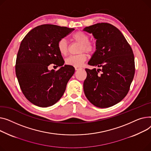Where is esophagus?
Instances as JSON below:
<instances>
[{"mask_svg": "<svg viewBox=\"0 0 151 151\" xmlns=\"http://www.w3.org/2000/svg\"><path fill=\"white\" fill-rule=\"evenodd\" d=\"M82 69L81 67H80V66H75V69L76 70H78V69Z\"/></svg>", "mask_w": 151, "mask_h": 151, "instance_id": "esophagus-1", "label": "esophagus"}]
</instances>
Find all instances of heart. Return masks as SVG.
<instances>
[{"instance_id":"obj_1","label":"heart","mask_w":151,"mask_h":151,"mask_svg":"<svg viewBox=\"0 0 151 151\" xmlns=\"http://www.w3.org/2000/svg\"><path fill=\"white\" fill-rule=\"evenodd\" d=\"M71 39L73 41L81 43L78 52H81L75 55H70L65 60V63L68 65L73 66H81L87 60L88 54H93L96 49V43L90 40V37L87 33L82 31H77L74 33ZM57 48L61 55H66L68 52V44L65 38L60 39L57 43Z\"/></svg>"}]
</instances>
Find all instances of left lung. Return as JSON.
Returning a JSON list of instances; mask_svg holds the SVG:
<instances>
[{"label":"left lung","instance_id":"left-lung-1","mask_svg":"<svg viewBox=\"0 0 151 151\" xmlns=\"http://www.w3.org/2000/svg\"><path fill=\"white\" fill-rule=\"evenodd\" d=\"M84 30L96 39V50L88 64L99 68L85 69V94L97 107H111L130 90L135 70L134 53L122 33L110 24L97 23Z\"/></svg>","mask_w":151,"mask_h":151}]
</instances>
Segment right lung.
<instances>
[{
    "label": "right lung",
    "instance_id": "obj_1",
    "mask_svg": "<svg viewBox=\"0 0 151 151\" xmlns=\"http://www.w3.org/2000/svg\"><path fill=\"white\" fill-rule=\"evenodd\" d=\"M73 30L66 27L43 24L30 30L21 41L16 74L22 93L33 104L47 107L63 95L75 69L73 66H63L65 61L58 50L57 43ZM50 64L61 68L49 71Z\"/></svg>",
    "mask_w": 151,
    "mask_h": 151
}]
</instances>
